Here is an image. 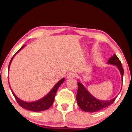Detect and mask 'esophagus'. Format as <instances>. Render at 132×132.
Instances as JSON below:
<instances>
[{
    "mask_svg": "<svg viewBox=\"0 0 132 132\" xmlns=\"http://www.w3.org/2000/svg\"><path fill=\"white\" fill-rule=\"evenodd\" d=\"M76 76H77V74H76V73L74 72H71L70 73H68L67 77L68 78H75L76 77Z\"/></svg>",
    "mask_w": 132,
    "mask_h": 132,
    "instance_id": "34e87169",
    "label": "esophagus"
}]
</instances>
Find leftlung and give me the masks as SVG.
<instances>
[{
  "mask_svg": "<svg viewBox=\"0 0 132 132\" xmlns=\"http://www.w3.org/2000/svg\"><path fill=\"white\" fill-rule=\"evenodd\" d=\"M108 64L116 65L121 73V77L123 79L124 70L121 65V63L119 58L114 54V55L109 58L107 62ZM78 90L77 93V101L80 108L87 112H96V111L102 110L111 105L115 101L116 97L110 100L101 101L97 100L92 96L82 84L78 82Z\"/></svg>",
  "mask_w": 132,
  "mask_h": 132,
  "instance_id": "left-lung-1",
  "label": "left lung"
}]
</instances>
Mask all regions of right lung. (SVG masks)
<instances>
[{"mask_svg": "<svg viewBox=\"0 0 132 132\" xmlns=\"http://www.w3.org/2000/svg\"><path fill=\"white\" fill-rule=\"evenodd\" d=\"M24 46L25 45L22 46V47L17 52H18L20 50L22 49V48L24 47ZM16 54L13 56V57L12 58L11 61L9 62V67H8V70H9V66H10V64L11 63L12 60L14 56H15ZM64 80H65L64 78H62L60 81H59L55 85V86L53 87V88L52 89L51 91V92L48 93L46 96L44 97V98L40 99V100L38 101H34V102L28 103V102H25V101H23L21 100H20L19 98H18V97L15 96V94L13 93L12 90L11 91L12 92V94H13L14 97H15L17 103L19 104L20 106L22 107V108H24L25 109H27V110L33 111H44V110H47V109L50 108L51 106H52V104H53L55 96L56 93L57 92L58 88H59V87L62 84V82L64 81ZM10 88H11V87H10Z\"/></svg>", "mask_w": 132, "mask_h": 132, "instance_id": "obj_1", "label": "right lung"}]
</instances>
